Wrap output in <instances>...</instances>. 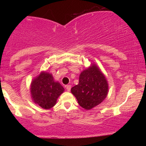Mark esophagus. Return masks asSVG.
<instances>
[{"mask_svg":"<svg viewBox=\"0 0 146 146\" xmlns=\"http://www.w3.org/2000/svg\"><path fill=\"white\" fill-rule=\"evenodd\" d=\"M71 85H67V86H66V90H67V91H70V90H71Z\"/></svg>","mask_w":146,"mask_h":146,"instance_id":"obj_1","label":"esophagus"}]
</instances>
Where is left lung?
Returning a JSON list of instances; mask_svg holds the SVG:
<instances>
[{"instance_id":"1","label":"left lung","mask_w":146,"mask_h":146,"mask_svg":"<svg viewBox=\"0 0 146 146\" xmlns=\"http://www.w3.org/2000/svg\"><path fill=\"white\" fill-rule=\"evenodd\" d=\"M106 79L95 64L81 73L78 84L71 88L80 106L86 110L101 104L108 94Z\"/></svg>"}]
</instances>
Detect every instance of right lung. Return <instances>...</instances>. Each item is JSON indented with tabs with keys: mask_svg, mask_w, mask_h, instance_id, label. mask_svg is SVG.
Listing matches in <instances>:
<instances>
[{
	"mask_svg": "<svg viewBox=\"0 0 146 146\" xmlns=\"http://www.w3.org/2000/svg\"><path fill=\"white\" fill-rule=\"evenodd\" d=\"M63 86L56 82L51 74L42 72L31 84L33 102L44 109H49L56 104L57 99L63 93Z\"/></svg>",
	"mask_w": 146,
	"mask_h": 146,
	"instance_id": "1",
	"label": "right lung"
}]
</instances>
